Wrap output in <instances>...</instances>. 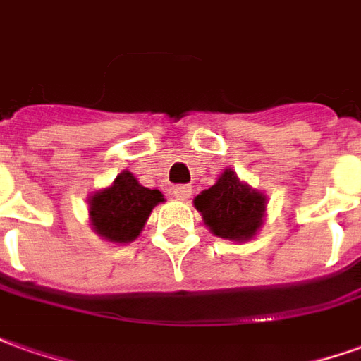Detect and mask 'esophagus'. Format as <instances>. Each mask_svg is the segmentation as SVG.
<instances>
[{"instance_id": "esophagus-1", "label": "esophagus", "mask_w": 361, "mask_h": 361, "mask_svg": "<svg viewBox=\"0 0 361 361\" xmlns=\"http://www.w3.org/2000/svg\"><path fill=\"white\" fill-rule=\"evenodd\" d=\"M190 195H192V186H188V185L173 186V196H175L176 200H186V198H190Z\"/></svg>"}]
</instances>
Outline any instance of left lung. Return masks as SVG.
<instances>
[{"mask_svg": "<svg viewBox=\"0 0 361 361\" xmlns=\"http://www.w3.org/2000/svg\"><path fill=\"white\" fill-rule=\"evenodd\" d=\"M195 206L214 235L232 242L252 240L265 218V196L242 183L232 169L196 196Z\"/></svg>", "mask_w": 361, "mask_h": 361, "instance_id": "1", "label": "left lung"}]
</instances>
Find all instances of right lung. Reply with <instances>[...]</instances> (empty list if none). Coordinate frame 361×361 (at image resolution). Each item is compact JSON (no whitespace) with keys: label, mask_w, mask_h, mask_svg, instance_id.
Masks as SVG:
<instances>
[{"label":"right lung","mask_w":361,"mask_h":361,"mask_svg":"<svg viewBox=\"0 0 361 361\" xmlns=\"http://www.w3.org/2000/svg\"><path fill=\"white\" fill-rule=\"evenodd\" d=\"M165 198L157 188H145L129 171L116 176L111 186L88 198V212L94 232L114 243H129L147 222L149 214Z\"/></svg>","instance_id":"obj_1"}]
</instances>
